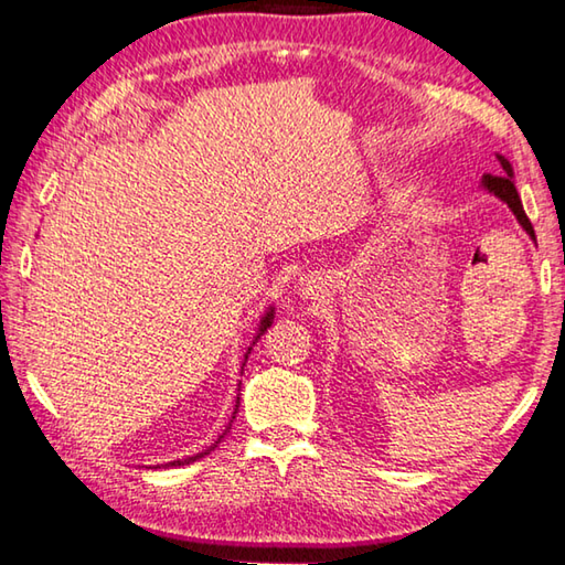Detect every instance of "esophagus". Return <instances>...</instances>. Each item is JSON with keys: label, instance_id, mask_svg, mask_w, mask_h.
Segmentation results:
<instances>
[{"label": "esophagus", "instance_id": "obj_1", "mask_svg": "<svg viewBox=\"0 0 565 565\" xmlns=\"http://www.w3.org/2000/svg\"><path fill=\"white\" fill-rule=\"evenodd\" d=\"M321 289V279H317V276H311V279L309 281H306L303 284V291H319Z\"/></svg>", "mask_w": 565, "mask_h": 565}]
</instances>
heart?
<instances>
[{"label": "heart", "instance_id": "b5f03b06", "mask_svg": "<svg viewBox=\"0 0 565 565\" xmlns=\"http://www.w3.org/2000/svg\"><path fill=\"white\" fill-rule=\"evenodd\" d=\"M248 248H252V244H248L246 238H242V242H238V246H236V256H238V259H244V256L248 254Z\"/></svg>", "mask_w": 565, "mask_h": 565}]
</instances>
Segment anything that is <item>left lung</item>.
Masks as SVG:
<instances>
[{
	"instance_id": "left-lung-1",
	"label": "left lung",
	"mask_w": 565,
	"mask_h": 565,
	"mask_svg": "<svg viewBox=\"0 0 565 565\" xmlns=\"http://www.w3.org/2000/svg\"><path fill=\"white\" fill-rule=\"evenodd\" d=\"M499 159H501V167H503L505 174H501V177H499V174H486V177H483V186L489 189V191H493V194L499 196V199H503V202L511 206V212L515 214V218H519L525 232H529V234L535 238L531 218L525 216L519 191H515V186H513V171H511V164H509V161H505L503 157H499Z\"/></svg>"
}]
</instances>
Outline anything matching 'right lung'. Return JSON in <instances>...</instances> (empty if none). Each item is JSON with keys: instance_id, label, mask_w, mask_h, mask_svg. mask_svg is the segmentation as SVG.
<instances>
[{"instance_id": "1", "label": "right lung", "mask_w": 565, "mask_h": 565, "mask_svg": "<svg viewBox=\"0 0 565 565\" xmlns=\"http://www.w3.org/2000/svg\"><path fill=\"white\" fill-rule=\"evenodd\" d=\"M271 319H274V311H266V317L262 319V333L266 331V327H271ZM238 408V406H236ZM234 414H236V411H234ZM218 441H222V438H216V441H214V446L218 444ZM212 446V448H214ZM212 448H206V451H202V454H196V456H189V458H181V461H171V463H167V466H184V463H191V461H196V458H204L209 451H212Z\"/></svg>"}]
</instances>
